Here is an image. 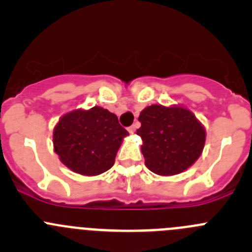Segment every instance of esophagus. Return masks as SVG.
<instances>
[{"instance_id":"1","label":"esophagus","mask_w":252,"mask_h":252,"mask_svg":"<svg viewBox=\"0 0 252 252\" xmlns=\"http://www.w3.org/2000/svg\"><path fill=\"white\" fill-rule=\"evenodd\" d=\"M135 130H136V126H129V128H128V131L130 134L135 133Z\"/></svg>"}]
</instances>
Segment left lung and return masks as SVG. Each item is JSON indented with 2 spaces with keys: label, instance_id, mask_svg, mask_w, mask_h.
<instances>
[{
  "label": "left lung",
  "instance_id": "8db88e82",
  "mask_svg": "<svg viewBox=\"0 0 252 252\" xmlns=\"http://www.w3.org/2000/svg\"><path fill=\"white\" fill-rule=\"evenodd\" d=\"M145 166L158 175L187 171L201 156L206 130L195 114L183 106L151 105L139 116Z\"/></svg>",
  "mask_w": 252,
  "mask_h": 252
}]
</instances>
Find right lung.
<instances>
[{
    "label": "right lung",
    "instance_id": "obj_1",
    "mask_svg": "<svg viewBox=\"0 0 252 252\" xmlns=\"http://www.w3.org/2000/svg\"><path fill=\"white\" fill-rule=\"evenodd\" d=\"M128 131L114 113L102 107L63 114L53 129V149L61 162L81 175L102 174L114 158Z\"/></svg>",
    "mask_w": 252,
    "mask_h": 252
}]
</instances>
